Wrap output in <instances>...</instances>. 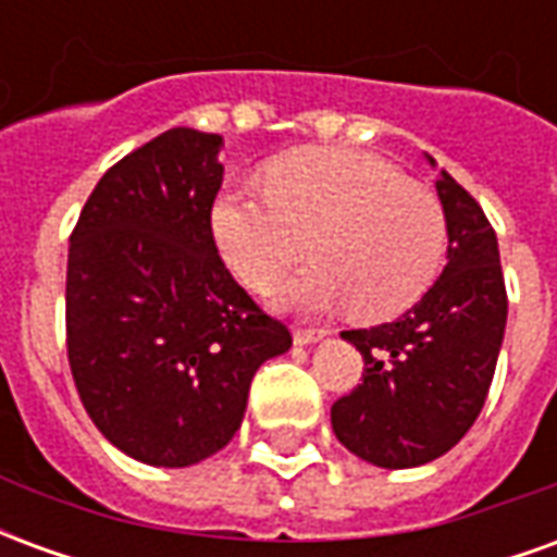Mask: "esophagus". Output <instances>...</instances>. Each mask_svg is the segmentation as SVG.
Here are the masks:
<instances>
[{
  "label": "esophagus",
  "instance_id": "34e87169",
  "mask_svg": "<svg viewBox=\"0 0 557 557\" xmlns=\"http://www.w3.org/2000/svg\"><path fill=\"white\" fill-rule=\"evenodd\" d=\"M325 337V331H319V327H295V334H292V339L298 343V346H310V343H315V339Z\"/></svg>",
  "mask_w": 557,
  "mask_h": 557
}]
</instances>
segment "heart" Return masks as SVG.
<instances>
[{
	"mask_svg": "<svg viewBox=\"0 0 557 557\" xmlns=\"http://www.w3.org/2000/svg\"><path fill=\"white\" fill-rule=\"evenodd\" d=\"M211 235L235 277L265 289L307 247L319 259L274 286L295 310L349 307L394 319L423 298L442 268V202L391 160L310 146L265 166V194L230 187L211 206Z\"/></svg>",
	"mask_w": 557,
	"mask_h": 557,
	"instance_id": "1",
	"label": "heart"
}]
</instances>
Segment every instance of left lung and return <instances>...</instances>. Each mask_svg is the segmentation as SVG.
<instances>
[{
    "label": "left lung",
    "instance_id": "1",
    "mask_svg": "<svg viewBox=\"0 0 557 557\" xmlns=\"http://www.w3.org/2000/svg\"><path fill=\"white\" fill-rule=\"evenodd\" d=\"M435 190L447 223L442 277L397 322L343 331L363 355V382L331 406V423L339 444L379 468L432 462L471 430L507 325L492 223L444 170Z\"/></svg>",
    "mask_w": 557,
    "mask_h": 557
}]
</instances>
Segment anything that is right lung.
I'll return each mask as SVG.
<instances>
[{"instance_id": "obj_1", "label": "right lung", "mask_w": 557, "mask_h": 557, "mask_svg": "<svg viewBox=\"0 0 557 557\" xmlns=\"http://www.w3.org/2000/svg\"><path fill=\"white\" fill-rule=\"evenodd\" d=\"M223 137L172 127L103 172L67 247V363L122 454L184 468L232 442L289 327L235 283L211 235Z\"/></svg>"}]
</instances>
